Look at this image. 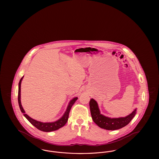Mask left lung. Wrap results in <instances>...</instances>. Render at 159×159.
Returning a JSON list of instances; mask_svg holds the SVG:
<instances>
[{"label": "left lung", "mask_w": 159, "mask_h": 159, "mask_svg": "<svg viewBox=\"0 0 159 159\" xmlns=\"http://www.w3.org/2000/svg\"><path fill=\"white\" fill-rule=\"evenodd\" d=\"M91 116L94 121L99 128L108 130H114L122 128L128 125L136 113L135 108L128 116L123 117L111 118L101 114L97 102L94 99L91 98L89 102Z\"/></svg>", "instance_id": "8db88e82"}]
</instances>
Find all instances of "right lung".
Masks as SVG:
<instances>
[{
	"label": "right lung",
	"mask_w": 159,
	"mask_h": 159,
	"mask_svg": "<svg viewBox=\"0 0 159 159\" xmlns=\"http://www.w3.org/2000/svg\"><path fill=\"white\" fill-rule=\"evenodd\" d=\"M23 77H24V76H23V77H21V79H20V80L19 82V84H18V104H19L20 108L21 110V111L24 114V117L29 121H30L31 124H32L34 126H35L39 130L43 131V132H52V131L58 130L61 128H62V126H64L68 121V115H69L70 111L71 110V108L75 104V102H76V100L78 99V98L75 97V98H73L71 100H70V101L68 103V106L67 107L66 111H65L63 116L58 120H57L56 121H52V122H45V123L36 120L31 118L29 116H28L27 114H25V112L23 108V106L21 105V84Z\"/></svg>",
	"instance_id": "1"
}]
</instances>
